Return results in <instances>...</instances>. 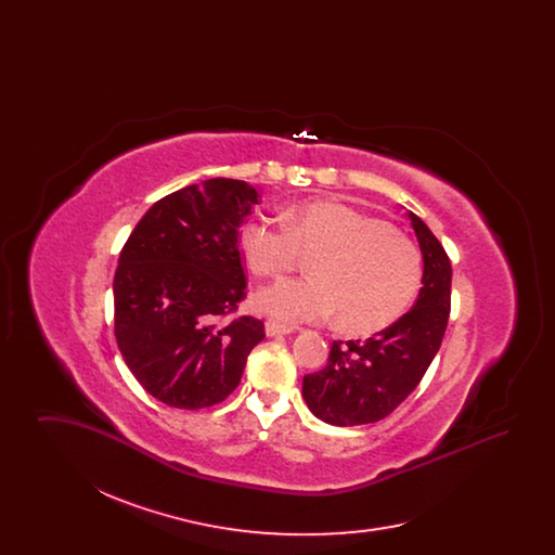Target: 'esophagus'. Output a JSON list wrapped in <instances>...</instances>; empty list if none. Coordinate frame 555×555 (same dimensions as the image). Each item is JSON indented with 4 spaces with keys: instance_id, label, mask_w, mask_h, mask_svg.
Listing matches in <instances>:
<instances>
[{
    "instance_id": "obj_1",
    "label": "esophagus",
    "mask_w": 555,
    "mask_h": 555,
    "mask_svg": "<svg viewBox=\"0 0 555 555\" xmlns=\"http://www.w3.org/2000/svg\"><path fill=\"white\" fill-rule=\"evenodd\" d=\"M295 331V326L289 324H281L276 320H266V335L268 337H279V335H289Z\"/></svg>"
}]
</instances>
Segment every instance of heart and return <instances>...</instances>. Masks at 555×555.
<instances>
[{
  "instance_id": "b5f03b06",
  "label": "heart",
  "mask_w": 555,
  "mask_h": 555,
  "mask_svg": "<svg viewBox=\"0 0 555 555\" xmlns=\"http://www.w3.org/2000/svg\"><path fill=\"white\" fill-rule=\"evenodd\" d=\"M238 247L251 272L264 279L295 270L301 254H317L314 279L276 283L258 304L291 322L339 317V326L356 335L393 324L423 283V256L410 238L335 199L301 204L285 214V224L254 218L241 227Z\"/></svg>"
}]
</instances>
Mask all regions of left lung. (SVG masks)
<instances>
[{
    "instance_id": "obj_1",
    "label": "left lung",
    "mask_w": 555,
    "mask_h": 555,
    "mask_svg": "<svg viewBox=\"0 0 555 555\" xmlns=\"http://www.w3.org/2000/svg\"><path fill=\"white\" fill-rule=\"evenodd\" d=\"M424 258L423 289L410 312L366 341H333L326 366L304 376V399L335 426L378 423L410 396L437 356L451 310V262L410 211Z\"/></svg>"
}]
</instances>
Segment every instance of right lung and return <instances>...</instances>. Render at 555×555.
Masks as SVG:
<instances>
[{
  "instance_id": "right-lung-1",
  "label": "right lung",
  "mask_w": 555,
  "mask_h": 555,
  "mask_svg": "<svg viewBox=\"0 0 555 555\" xmlns=\"http://www.w3.org/2000/svg\"><path fill=\"white\" fill-rule=\"evenodd\" d=\"M258 204L245 181L210 179L156 202L127 238L114 274V335L141 387L181 410L237 389L264 322L247 297L238 227Z\"/></svg>"
}]
</instances>
